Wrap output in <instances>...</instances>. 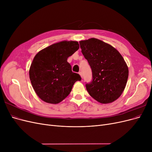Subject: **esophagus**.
<instances>
[{
    "label": "esophagus",
    "instance_id": "obj_1",
    "mask_svg": "<svg viewBox=\"0 0 152 152\" xmlns=\"http://www.w3.org/2000/svg\"><path fill=\"white\" fill-rule=\"evenodd\" d=\"M79 74H80V75L81 76V77H82V72H79Z\"/></svg>",
    "mask_w": 152,
    "mask_h": 152
}]
</instances>
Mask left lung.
<instances>
[{"mask_svg": "<svg viewBox=\"0 0 152 152\" xmlns=\"http://www.w3.org/2000/svg\"><path fill=\"white\" fill-rule=\"evenodd\" d=\"M79 44L93 74L92 81L86 84L87 92L101 103H112L126 87L129 75L126 63L116 49L102 40L91 38Z\"/></svg>", "mask_w": 152, "mask_h": 152, "instance_id": "1", "label": "left lung"}]
</instances>
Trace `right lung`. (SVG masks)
<instances>
[{
	"mask_svg": "<svg viewBox=\"0 0 152 152\" xmlns=\"http://www.w3.org/2000/svg\"><path fill=\"white\" fill-rule=\"evenodd\" d=\"M76 41H61L49 45L35 55L29 70L32 87L44 102L57 104L70 93L80 80L79 74L72 71L69 56L79 49Z\"/></svg>",
	"mask_w": 152,
	"mask_h": 152,
	"instance_id": "1",
	"label": "right lung"
}]
</instances>
